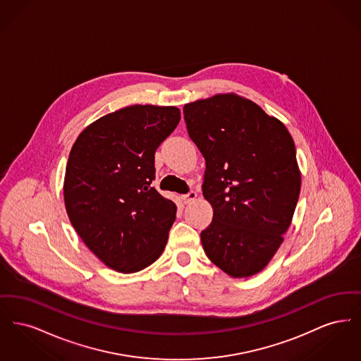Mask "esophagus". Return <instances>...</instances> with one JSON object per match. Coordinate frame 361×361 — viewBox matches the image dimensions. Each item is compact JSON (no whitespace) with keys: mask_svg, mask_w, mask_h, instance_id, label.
<instances>
[{"mask_svg":"<svg viewBox=\"0 0 361 361\" xmlns=\"http://www.w3.org/2000/svg\"><path fill=\"white\" fill-rule=\"evenodd\" d=\"M196 197H197V193H196V192H193V190H190L188 193H185V195H183V196H181V199H183V202H184L185 204L192 203L193 200H196Z\"/></svg>","mask_w":361,"mask_h":361,"instance_id":"34e87169","label":"esophagus"}]
</instances>
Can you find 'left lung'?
Returning a JSON list of instances; mask_svg holds the SVG:
<instances>
[{
  "instance_id": "1",
  "label": "left lung",
  "mask_w": 361,
  "mask_h": 361,
  "mask_svg": "<svg viewBox=\"0 0 361 361\" xmlns=\"http://www.w3.org/2000/svg\"><path fill=\"white\" fill-rule=\"evenodd\" d=\"M184 119L206 159L203 196L214 209L200 234L207 257L231 277L256 275L283 243L299 199L291 134L234 93L185 104Z\"/></svg>"
}]
</instances>
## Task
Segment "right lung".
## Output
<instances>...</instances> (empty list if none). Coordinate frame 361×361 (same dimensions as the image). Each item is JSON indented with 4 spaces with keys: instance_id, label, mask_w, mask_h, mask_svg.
I'll return each instance as SVG.
<instances>
[{
    "instance_id": "1",
    "label": "right lung",
    "mask_w": 361,
    "mask_h": 361,
    "mask_svg": "<svg viewBox=\"0 0 361 361\" xmlns=\"http://www.w3.org/2000/svg\"><path fill=\"white\" fill-rule=\"evenodd\" d=\"M180 119L177 106L130 105L89 124L70 150L63 183L70 222L114 271H142L166 246L177 207L150 184L155 150Z\"/></svg>"
}]
</instances>
